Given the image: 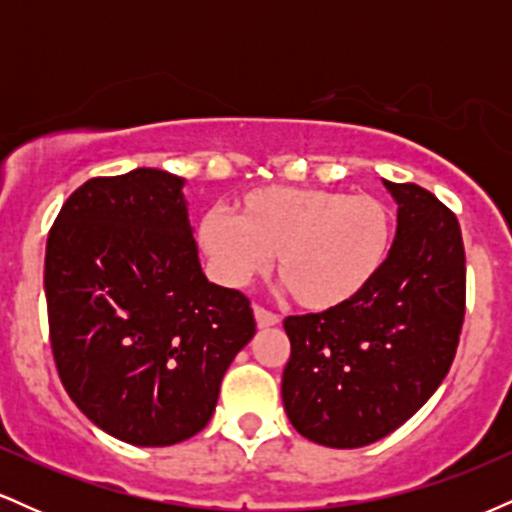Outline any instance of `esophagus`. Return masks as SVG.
I'll list each match as a JSON object with an SVG mask.
<instances>
[{"label":"esophagus","instance_id":"1","mask_svg":"<svg viewBox=\"0 0 512 512\" xmlns=\"http://www.w3.org/2000/svg\"><path fill=\"white\" fill-rule=\"evenodd\" d=\"M255 322L260 330H267V327L279 325V315L272 313V310L262 308V305H255Z\"/></svg>","mask_w":512,"mask_h":512}]
</instances>
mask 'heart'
<instances>
[{
    "instance_id": "heart-1",
    "label": "heart",
    "mask_w": 512,
    "mask_h": 512,
    "mask_svg": "<svg viewBox=\"0 0 512 512\" xmlns=\"http://www.w3.org/2000/svg\"><path fill=\"white\" fill-rule=\"evenodd\" d=\"M395 240V216L383 199L322 187L269 185L245 192L233 219L209 211L199 243L226 284L267 269L305 310L354 301L383 272Z\"/></svg>"
}]
</instances>
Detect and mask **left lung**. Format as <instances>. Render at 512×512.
Listing matches in <instances>:
<instances>
[{
	"mask_svg": "<svg viewBox=\"0 0 512 512\" xmlns=\"http://www.w3.org/2000/svg\"><path fill=\"white\" fill-rule=\"evenodd\" d=\"M383 182L397 236L378 279L339 308L284 320V409L327 448H363L402 426L443 383L460 344L467 269L457 216L414 182Z\"/></svg>",
	"mask_w": 512,
	"mask_h": 512,
	"instance_id": "8db88e82",
	"label": "left lung"
}]
</instances>
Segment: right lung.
<instances>
[{
  "mask_svg": "<svg viewBox=\"0 0 512 512\" xmlns=\"http://www.w3.org/2000/svg\"><path fill=\"white\" fill-rule=\"evenodd\" d=\"M158 168L91 178L45 250L57 373L88 419L142 448L209 424L231 361L255 337L250 301L204 276L182 197Z\"/></svg>",
  "mask_w": 512,
  "mask_h": 512,
  "instance_id": "add662e5",
  "label": "right lung"
}]
</instances>
